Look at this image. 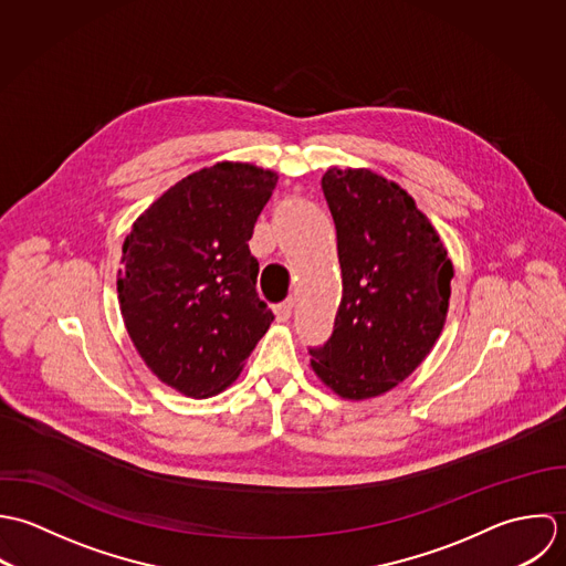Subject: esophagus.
I'll return each instance as SVG.
<instances>
[{
	"instance_id": "obj_1",
	"label": "esophagus",
	"mask_w": 566,
	"mask_h": 566,
	"mask_svg": "<svg viewBox=\"0 0 566 566\" xmlns=\"http://www.w3.org/2000/svg\"><path fill=\"white\" fill-rule=\"evenodd\" d=\"M293 308H295V300H293V297H289V300H284L282 304H277V306H275V317H277V322H289L291 315H293Z\"/></svg>"
}]
</instances>
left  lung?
Masks as SVG:
<instances>
[{
    "label": "left lung",
    "mask_w": 566,
    "mask_h": 566,
    "mask_svg": "<svg viewBox=\"0 0 566 566\" xmlns=\"http://www.w3.org/2000/svg\"><path fill=\"white\" fill-rule=\"evenodd\" d=\"M322 188L337 227L343 295L333 335L308 354L331 389L363 400L402 382L436 345L452 264L438 231L394 181L331 168Z\"/></svg>",
    "instance_id": "8db88e82"
}]
</instances>
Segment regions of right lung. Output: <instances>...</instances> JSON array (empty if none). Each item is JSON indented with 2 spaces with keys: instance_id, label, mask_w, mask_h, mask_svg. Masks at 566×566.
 <instances>
[{
  "instance_id": "1",
  "label": "right lung",
  "mask_w": 566,
  "mask_h": 566,
  "mask_svg": "<svg viewBox=\"0 0 566 566\" xmlns=\"http://www.w3.org/2000/svg\"><path fill=\"white\" fill-rule=\"evenodd\" d=\"M275 186L271 170L221 161L164 192L124 240L117 297L128 337L186 396L226 389L275 319L249 251Z\"/></svg>"
}]
</instances>
